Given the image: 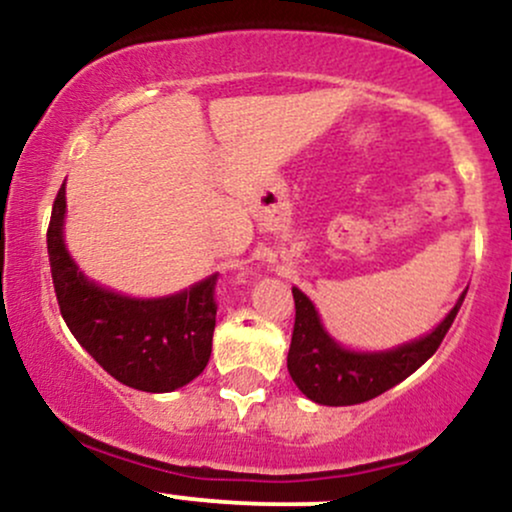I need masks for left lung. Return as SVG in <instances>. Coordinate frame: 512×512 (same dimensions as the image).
<instances>
[{
    "mask_svg": "<svg viewBox=\"0 0 512 512\" xmlns=\"http://www.w3.org/2000/svg\"><path fill=\"white\" fill-rule=\"evenodd\" d=\"M467 296L450 310L448 317L426 337L378 354H361L339 346L322 327L315 305L303 291L293 289L296 322H293L289 373L305 397L327 407H349L383 395V392L409 378L416 368L438 351L440 342L455 322L457 310Z\"/></svg>",
    "mask_w": 512,
    "mask_h": 512,
    "instance_id": "left-lung-1",
    "label": "left lung"
}]
</instances>
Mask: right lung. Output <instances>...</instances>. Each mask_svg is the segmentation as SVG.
<instances>
[{
    "mask_svg": "<svg viewBox=\"0 0 512 512\" xmlns=\"http://www.w3.org/2000/svg\"><path fill=\"white\" fill-rule=\"evenodd\" d=\"M64 185L52 204L48 255L60 313L84 349L122 385L173 392L207 368L216 327V279L168 298H129L88 281L64 245Z\"/></svg>",
    "mask_w": 512,
    "mask_h": 512,
    "instance_id": "obj_1",
    "label": "right lung"
}]
</instances>
